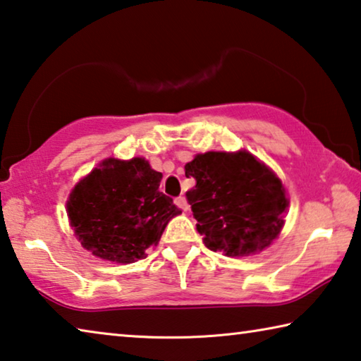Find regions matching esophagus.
Here are the masks:
<instances>
[{"instance_id":"1","label":"esophagus","mask_w":361,"mask_h":361,"mask_svg":"<svg viewBox=\"0 0 361 361\" xmlns=\"http://www.w3.org/2000/svg\"><path fill=\"white\" fill-rule=\"evenodd\" d=\"M175 204H176V207H178V209H181L183 212L188 210V202H186L185 195H178V197L175 199Z\"/></svg>"}]
</instances>
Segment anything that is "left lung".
<instances>
[{
  "mask_svg": "<svg viewBox=\"0 0 361 361\" xmlns=\"http://www.w3.org/2000/svg\"><path fill=\"white\" fill-rule=\"evenodd\" d=\"M195 186L186 192L205 247L248 256L272 243L288 207L274 172L247 151L197 154L185 166Z\"/></svg>",
  "mask_w": 361,
  "mask_h": 361,
  "instance_id": "8db88e82",
  "label": "left lung"
}]
</instances>
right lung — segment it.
Returning a JSON list of instances; mask_svg holds the SVG:
<instances>
[{
  "label": "right lung",
  "mask_w": 361,
  "mask_h": 361,
  "mask_svg": "<svg viewBox=\"0 0 361 361\" xmlns=\"http://www.w3.org/2000/svg\"><path fill=\"white\" fill-rule=\"evenodd\" d=\"M162 173L142 157L106 159L81 180L66 204L81 245L102 259L135 262L156 247L181 210L161 192Z\"/></svg>",
  "instance_id": "add662e5"
}]
</instances>
